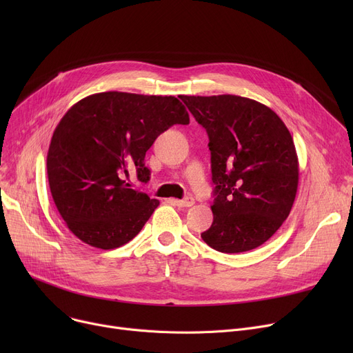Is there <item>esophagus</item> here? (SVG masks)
<instances>
[{
  "instance_id": "esophagus-1",
  "label": "esophagus",
  "mask_w": 353,
  "mask_h": 353,
  "mask_svg": "<svg viewBox=\"0 0 353 353\" xmlns=\"http://www.w3.org/2000/svg\"><path fill=\"white\" fill-rule=\"evenodd\" d=\"M170 201L173 203V205H176V206H179V208H190V206L194 205V199H193V197H186V199H183V200L172 199Z\"/></svg>"
}]
</instances>
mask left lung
Masks as SVG:
<instances>
[{"mask_svg": "<svg viewBox=\"0 0 353 353\" xmlns=\"http://www.w3.org/2000/svg\"><path fill=\"white\" fill-rule=\"evenodd\" d=\"M180 99L209 136L213 223L201 239L221 253L259 248L283 225L298 192L299 161L288 127L246 97Z\"/></svg>", "mask_w": 353, "mask_h": 353, "instance_id": "left-lung-1", "label": "left lung"}]
</instances>
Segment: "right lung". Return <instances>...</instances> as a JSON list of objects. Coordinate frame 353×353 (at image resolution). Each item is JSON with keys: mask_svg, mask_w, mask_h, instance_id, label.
I'll list each match as a JSON object with an SVG mask.
<instances>
[{"mask_svg": "<svg viewBox=\"0 0 353 353\" xmlns=\"http://www.w3.org/2000/svg\"><path fill=\"white\" fill-rule=\"evenodd\" d=\"M173 96L107 91L74 104L55 127L47 174L52 200L67 228L99 249L128 243L159 206L130 189L128 173L150 180L145 152L173 124H189Z\"/></svg>", "mask_w": 353, "mask_h": 353, "instance_id": "1", "label": "right lung"}]
</instances>
